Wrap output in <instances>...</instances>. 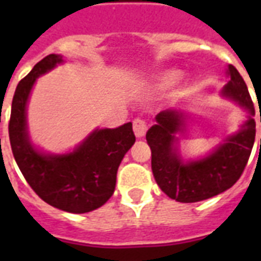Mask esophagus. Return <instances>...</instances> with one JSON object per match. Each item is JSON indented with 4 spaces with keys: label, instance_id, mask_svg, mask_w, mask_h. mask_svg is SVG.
I'll return each instance as SVG.
<instances>
[{
    "label": "esophagus",
    "instance_id": "obj_1",
    "mask_svg": "<svg viewBox=\"0 0 261 261\" xmlns=\"http://www.w3.org/2000/svg\"><path fill=\"white\" fill-rule=\"evenodd\" d=\"M133 128H134V134L137 138H143L147 131V124L142 119H135Z\"/></svg>",
    "mask_w": 261,
    "mask_h": 261
}]
</instances>
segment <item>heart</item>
Returning <instances> with one entry per match:
<instances>
[{
	"label": "heart",
	"mask_w": 261,
	"mask_h": 261,
	"mask_svg": "<svg viewBox=\"0 0 261 261\" xmlns=\"http://www.w3.org/2000/svg\"><path fill=\"white\" fill-rule=\"evenodd\" d=\"M180 77V71L177 70H167L159 74L153 75L149 80V85L154 89H165V88L173 85Z\"/></svg>",
	"instance_id": "b5f03b06"
}]
</instances>
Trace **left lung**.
Segmentation results:
<instances>
[{
	"instance_id": "left-lung-1",
	"label": "left lung",
	"mask_w": 261,
	"mask_h": 261,
	"mask_svg": "<svg viewBox=\"0 0 261 261\" xmlns=\"http://www.w3.org/2000/svg\"><path fill=\"white\" fill-rule=\"evenodd\" d=\"M227 83L221 97L241 107L245 120L234 134L227 135L207 154L184 159L180 139L192 115L182 108H169L155 116V124L147 130L151 150V171L163 192L181 203L210 199L229 190L240 178L251 155L256 135L255 108L247 84L234 66L226 69Z\"/></svg>"
}]
</instances>
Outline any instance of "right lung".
Instances as JSON below:
<instances>
[{
	"instance_id": "obj_1",
	"label": "right lung",
	"mask_w": 261,
	"mask_h": 261,
	"mask_svg": "<svg viewBox=\"0 0 261 261\" xmlns=\"http://www.w3.org/2000/svg\"><path fill=\"white\" fill-rule=\"evenodd\" d=\"M66 61L50 54L18 83L12 101L9 139L14 160L31 188L50 206L84 214L101 207L112 196L123 157L135 142L133 123L116 128H94L65 153L38 147L28 130V102L36 80Z\"/></svg>"
}]
</instances>
